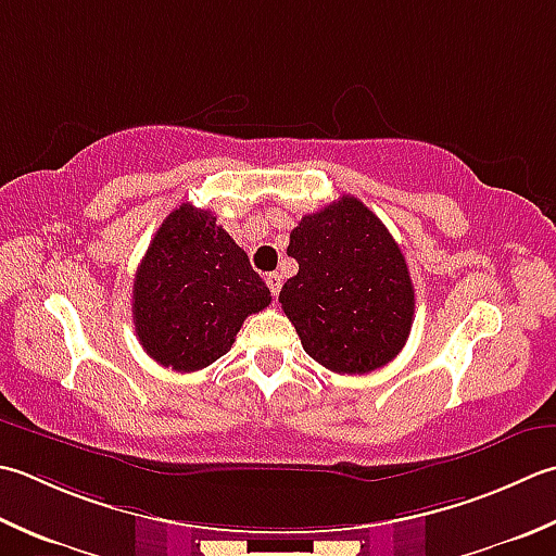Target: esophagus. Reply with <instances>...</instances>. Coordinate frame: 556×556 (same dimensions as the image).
<instances>
[{
    "label": "esophagus",
    "mask_w": 556,
    "mask_h": 556,
    "mask_svg": "<svg viewBox=\"0 0 556 556\" xmlns=\"http://www.w3.org/2000/svg\"><path fill=\"white\" fill-rule=\"evenodd\" d=\"M267 287L277 296V293L281 291V275H279V271H271V275H267Z\"/></svg>",
    "instance_id": "esophagus-1"
}]
</instances>
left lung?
Returning <instances> with one entry per match:
<instances>
[{
  "label": "left lung",
  "mask_w": 556,
  "mask_h": 556,
  "mask_svg": "<svg viewBox=\"0 0 556 556\" xmlns=\"http://www.w3.org/2000/svg\"><path fill=\"white\" fill-rule=\"evenodd\" d=\"M299 263L279 303L303 350L334 374H368L405 346L415 287L395 238L368 206L344 194L306 214L289 236Z\"/></svg>",
  "instance_id": "1"
}]
</instances>
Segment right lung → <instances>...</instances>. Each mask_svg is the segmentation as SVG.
I'll return each mask as SVG.
<instances>
[{"label": "right lung", "mask_w": 556, "mask_h": 556, "mask_svg": "<svg viewBox=\"0 0 556 556\" xmlns=\"http://www.w3.org/2000/svg\"><path fill=\"white\" fill-rule=\"evenodd\" d=\"M269 301L245 250L216 216L180 204L163 219L137 267L132 318L154 362L190 374L231 350L243 320Z\"/></svg>", "instance_id": "add662e5"}]
</instances>
